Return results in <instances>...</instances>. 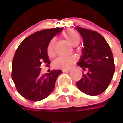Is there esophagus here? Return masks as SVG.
<instances>
[{
    "label": "esophagus",
    "mask_w": 123,
    "mask_h": 123,
    "mask_svg": "<svg viewBox=\"0 0 123 123\" xmlns=\"http://www.w3.org/2000/svg\"><path fill=\"white\" fill-rule=\"evenodd\" d=\"M71 71V69H62V72L63 73H69Z\"/></svg>",
    "instance_id": "obj_1"
}]
</instances>
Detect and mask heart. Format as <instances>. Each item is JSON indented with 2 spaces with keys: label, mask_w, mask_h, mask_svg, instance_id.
I'll return each instance as SVG.
<instances>
[{
  "label": "heart",
  "mask_w": 123,
  "mask_h": 123,
  "mask_svg": "<svg viewBox=\"0 0 123 123\" xmlns=\"http://www.w3.org/2000/svg\"><path fill=\"white\" fill-rule=\"evenodd\" d=\"M62 36L72 46H76L80 42V36L77 31L74 30L68 29L63 32ZM55 39L53 38L50 41L46 48V53L49 57H54L55 56L54 46ZM77 61V57L74 55L69 57H59L57 58L54 62V66L59 69H68L75 62Z\"/></svg>",
  "instance_id": "obj_1"
}]
</instances>
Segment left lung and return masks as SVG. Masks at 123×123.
<instances>
[{"label": "left lung", "mask_w": 123, "mask_h": 123, "mask_svg": "<svg viewBox=\"0 0 123 123\" xmlns=\"http://www.w3.org/2000/svg\"><path fill=\"white\" fill-rule=\"evenodd\" d=\"M77 29L84 40L83 55L77 65L87 70L77 82V87L88 95H98L107 89L114 73L112 52L100 34L79 27Z\"/></svg>", "instance_id": "left-lung-1"}]
</instances>
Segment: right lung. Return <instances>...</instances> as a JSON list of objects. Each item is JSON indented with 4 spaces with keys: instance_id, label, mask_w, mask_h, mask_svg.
<instances>
[{
    "instance_id": "add662e5",
    "label": "right lung",
    "mask_w": 123,
    "mask_h": 123,
    "mask_svg": "<svg viewBox=\"0 0 123 123\" xmlns=\"http://www.w3.org/2000/svg\"><path fill=\"white\" fill-rule=\"evenodd\" d=\"M63 27L44 29L36 32L22 41L12 60L11 77L18 92L25 99L37 101L45 99L54 89L61 70H53L40 75L43 63L50 61L46 53L50 41L62 31Z\"/></svg>"
}]
</instances>
